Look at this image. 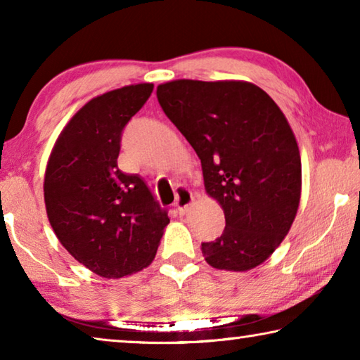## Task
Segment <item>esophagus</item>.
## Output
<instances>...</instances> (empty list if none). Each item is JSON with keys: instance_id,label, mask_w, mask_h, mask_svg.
Wrapping results in <instances>:
<instances>
[{"instance_id": "34e87169", "label": "esophagus", "mask_w": 360, "mask_h": 360, "mask_svg": "<svg viewBox=\"0 0 360 360\" xmlns=\"http://www.w3.org/2000/svg\"><path fill=\"white\" fill-rule=\"evenodd\" d=\"M193 203V193L188 191V188L179 187V193H178V200H176L174 206L178 208L179 214H186Z\"/></svg>"}]
</instances>
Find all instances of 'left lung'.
I'll list each match as a JSON object with an SVG mask.
<instances>
[{
	"mask_svg": "<svg viewBox=\"0 0 360 360\" xmlns=\"http://www.w3.org/2000/svg\"><path fill=\"white\" fill-rule=\"evenodd\" d=\"M163 112L202 160L206 193L222 206L225 229L202 243L217 270L246 271L281 245L302 192L297 139L281 109L245 81L178 79L157 87Z\"/></svg>",
	"mask_w": 360,
	"mask_h": 360,
	"instance_id": "left-lung-1",
	"label": "left lung"
}]
</instances>
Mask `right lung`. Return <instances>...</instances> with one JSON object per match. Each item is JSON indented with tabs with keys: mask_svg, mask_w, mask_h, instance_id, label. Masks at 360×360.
Returning <instances> with one entry per match:
<instances>
[{
	"mask_svg": "<svg viewBox=\"0 0 360 360\" xmlns=\"http://www.w3.org/2000/svg\"><path fill=\"white\" fill-rule=\"evenodd\" d=\"M152 90L149 82L125 85L85 103L47 162L49 222L79 264L108 279L148 266L169 224L143 178L117 167L122 131Z\"/></svg>",
	"mask_w": 360,
	"mask_h": 360,
	"instance_id": "right-lung-1",
	"label": "right lung"
}]
</instances>
